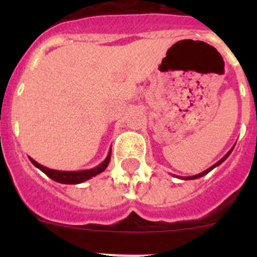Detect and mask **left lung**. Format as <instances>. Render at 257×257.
<instances>
[{
  "instance_id": "8db88e82",
  "label": "left lung",
  "mask_w": 257,
  "mask_h": 257,
  "mask_svg": "<svg viewBox=\"0 0 257 257\" xmlns=\"http://www.w3.org/2000/svg\"><path fill=\"white\" fill-rule=\"evenodd\" d=\"M232 149H234V148H231V149H230V150H229V152H227V153H226V155H225V157H224V158H221V159H220V160H219V162H217V163H216V164H214V165H212V167H210V168H209V169H206V170H205V172L200 173V174H198V175H194V177H186V178H183V179H185V180H191V179H198V178H200V177H204V175H205V174H208V173H209V172H211V170H212V169H214V168H215V167H217V165H220V164H221V163H222V162H224V160H225V159H226V158H227V157H229V155H230V153H231V152H232Z\"/></svg>"
}]
</instances>
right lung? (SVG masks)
Here are the masks:
<instances>
[{"mask_svg": "<svg viewBox=\"0 0 257 257\" xmlns=\"http://www.w3.org/2000/svg\"><path fill=\"white\" fill-rule=\"evenodd\" d=\"M110 155H112V150H109V154L108 157L105 158L104 162L100 163L98 167L93 168V169L89 170H79V172H62V170H54V169H49V168L43 167V165L38 164L36 160H33L32 158H30L31 163H32L35 167H37L38 169L42 170L47 177H49L52 180L57 181V183H62V184H80L85 180H89L90 178L95 177V175L100 174L102 172H104L105 168L108 167L110 160Z\"/></svg>", "mask_w": 257, "mask_h": 257, "instance_id": "1", "label": "right lung"}]
</instances>
